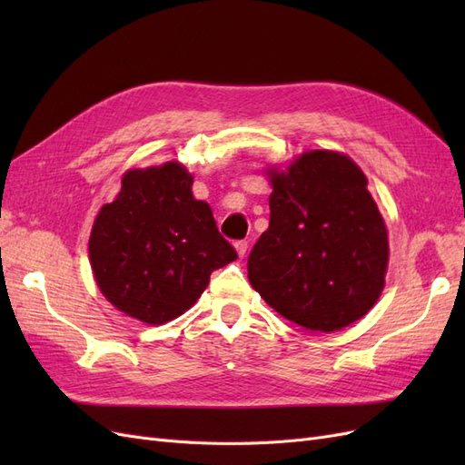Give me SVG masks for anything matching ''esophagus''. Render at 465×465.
I'll return each instance as SVG.
<instances>
[{
	"instance_id": "esophagus-1",
	"label": "esophagus",
	"mask_w": 465,
	"mask_h": 465,
	"mask_svg": "<svg viewBox=\"0 0 465 465\" xmlns=\"http://www.w3.org/2000/svg\"><path fill=\"white\" fill-rule=\"evenodd\" d=\"M234 248H236L238 258H244L246 252H248V242L246 241H238V242H234Z\"/></svg>"
}]
</instances>
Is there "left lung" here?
<instances>
[{"label":"left lung","instance_id":"left-lung-1","mask_svg":"<svg viewBox=\"0 0 465 465\" xmlns=\"http://www.w3.org/2000/svg\"><path fill=\"white\" fill-rule=\"evenodd\" d=\"M270 227L250 252V285L304 330L357 322L388 267V231L367 176L341 153L308 151L287 171H270Z\"/></svg>","mask_w":465,"mask_h":465}]
</instances>
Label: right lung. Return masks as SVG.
I'll return each mask as SVG.
<instances>
[{
  "mask_svg": "<svg viewBox=\"0 0 465 465\" xmlns=\"http://www.w3.org/2000/svg\"><path fill=\"white\" fill-rule=\"evenodd\" d=\"M192 184L180 163L128 171L116 200L98 211L91 267L98 289L124 314L171 322L200 299L211 273L238 258Z\"/></svg>",
  "mask_w": 465,
  "mask_h": 465,
  "instance_id": "add662e5",
  "label": "right lung"
}]
</instances>
